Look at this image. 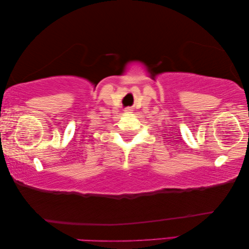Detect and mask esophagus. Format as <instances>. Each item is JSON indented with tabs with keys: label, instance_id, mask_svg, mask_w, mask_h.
<instances>
[{
	"label": "esophagus",
	"instance_id": "esophagus-1",
	"mask_svg": "<svg viewBox=\"0 0 249 249\" xmlns=\"http://www.w3.org/2000/svg\"><path fill=\"white\" fill-rule=\"evenodd\" d=\"M130 112V109H125V113H129Z\"/></svg>",
	"mask_w": 249,
	"mask_h": 249
}]
</instances>
